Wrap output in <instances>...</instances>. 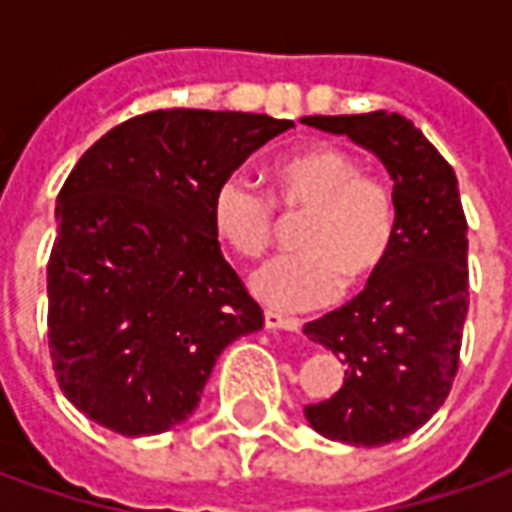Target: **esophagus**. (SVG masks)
I'll return each instance as SVG.
<instances>
[{"mask_svg": "<svg viewBox=\"0 0 512 512\" xmlns=\"http://www.w3.org/2000/svg\"><path fill=\"white\" fill-rule=\"evenodd\" d=\"M301 326L304 323L299 318H285V315H279V312H266V329H285V332H301Z\"/></svg>", "mask_w": 512, "mask_h": 512, "instance_id": "obj_1", "label": "esophagus"}]
</instances>
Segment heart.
Masks as SVG:
<instances>
[{"label": "heart", "instance_id": "heart-1", "mask_svg": "<svg viewBox=\"0 0 512 512\" xmlns=\"http://www.w3.org/2000/svg\"><path fill=\"white\" fill-rule=\"evenodd\" d=\"M304 219L288 252L268 260L252 279L260 299L279 310H312L345 290L365 288L386 266L400 230L392 180L367 172L359 156L337 145H307L271 164V197L244 175L213 189L216 235L244 260L266 252L279 216Z\"/></svg>", "mask_w": 512, "mask_h": 512}]
</instances>
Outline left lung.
<instances>
[{
	"label": "left lung",
	"instance_id": "1",
	"mask_svg": "<svg viewBox=\"0 0 512 512\" xmlns=\"http://www.w3.org/2000/svg\"><path fill=\"white\" fill-rule=\"evenodd\" d=\"M304 123L373 150L400 200L386 266L354 301L304 326L345 365L343 386L304 406L310 425L326 439L378 447L422 428L450 395L469 310V227L455 172L411 120L370 112Z\"/></svg>",
	"mask_w": 512,
	"mask_h": 512
}]
</instances>
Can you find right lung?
<instances>
[{
  "instance_id": "obj_1",
  "label": "right lung",
  "mask_w": 512,
  "mask_h": 512,
  "mask_svg": "<svg viewBox=\"0 0 512 512\" xmlns=\"http://www.w3.org/2000/svg\"><path fill=\"white\" fill-rule=\"evenodd\" d=\"M293 128L249 112L156 109L106 131L57 194L49 354L82 414L164 433L200 403L216 359L263 310L224 260L213 189Z\"/></svg>"
}]
</instances>
